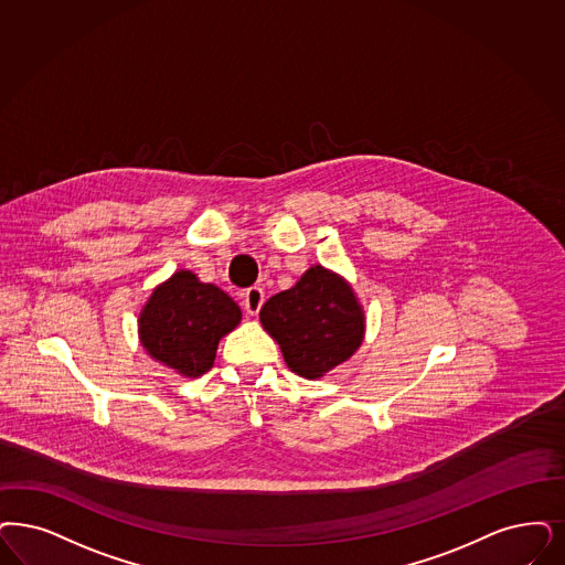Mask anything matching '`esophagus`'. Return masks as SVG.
I'll return each instance as SVG.
<instances>
[{
	"instance_id": "esophagus-1",
	"label": "esophagus",
	"mask_w": 565,
	"mask_h": 565,
	"mask_svg": "<svg viewBox=\"0 0 565 565\" xmlns=\"http://www.w3.org/2000/svg\"><path fill=\"white\" fill-rule=\"evenodd\" d=\"M264 291L259 289V287H252V289H247V291L243 292V306H245V312L259 313L262 310V306H264Z\"/></svg>"
}]
</instances>
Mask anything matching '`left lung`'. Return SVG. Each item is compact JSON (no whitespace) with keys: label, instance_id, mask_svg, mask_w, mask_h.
Instances as JSON below:
<instances>
[{"label":"left lung","instance_id":"8db88e82","mask_svg":"<svg viewBox=\"0 0 565 565\" xmlns=\"http://www.w3.org/2000/svg\"><path fill=\"white\" fill-rule=\"evenodd\" d=\"M262 327L280 345L295 375L320 379L354 355L364 339V312L350 282L322 266L301 274L289 291L276 292Z\"/></svg>","mask_w":565,"mask_h":565}]
</instances>
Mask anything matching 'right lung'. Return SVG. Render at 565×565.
<instances>
[{
  "mask_svg": "<svg viewBox=\"0 0 565 565\" xmlns=\"http://www.w3.org/2000/svg\"><path fill=\"white\" fill-rule=\"evenodd\" d=\"M241 308L220 287L178 270L148 297L138 333L148 355L178 375H205L217 343L241 322Z\"/></svg>",
  "mask_w": 565,
  "mask_h": 565,
  "instance_id": "1",
  "label": "right lung"
}]
</instances>
